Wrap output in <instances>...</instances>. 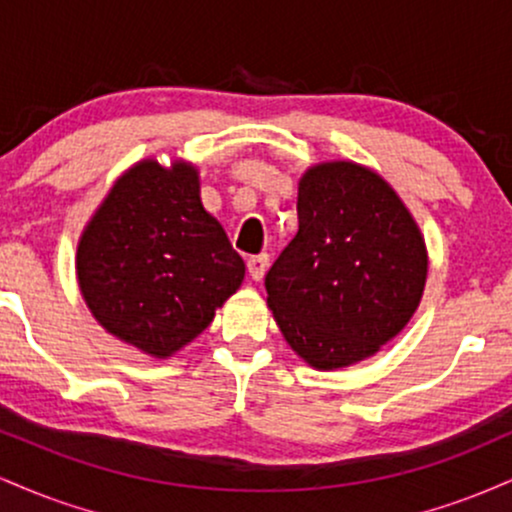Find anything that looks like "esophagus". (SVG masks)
<instances>
[{"label":"esophagus","mask_w":512,"mask_h":512,"mask_svg":"<svg viewBox=\"0 0 512 512\" xmlns=\"http://www.w3.org/2000/svg\"><path fill=\"white\" fill-rule=\"evenodd\" d=\"M267 267H269V255H255V257H250L248 260V274H250V279H255V281H260L262 276H264V272H267Z\"/></svg>","instance_id":"1"}]
</instances>
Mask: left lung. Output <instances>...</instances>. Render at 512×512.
<instances>
[{
	"mask_svg": "<svg viewBox=\"0 0 512 512\" xmlns=\"http://www.w3.org/2000/svg\"><path fill=\"white\" fill-rule=\"evenodd\" d=\"M298 233L269 269L267 305L315 370L375 356L407 327L426 289L424 233L395 187L354 161L298 180Z\"/></svg>",
	"mask_w": 512,
	"mask_h": 512,
	"instance_id": "8db88e82",
	"label": "left lung"
}]
</instances>
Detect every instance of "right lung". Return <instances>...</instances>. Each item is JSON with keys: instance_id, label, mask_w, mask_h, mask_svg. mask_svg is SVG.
Here are the masks:
<instances>
[{"instance_id": "right-lung-1", "label": "right lung", "mask_w": 512, "mask_h": 512, "mask_svg": "<svg viewBox=\"0 0 512 512\" xmlns=\"http://www.w3.org/2000/svg\"><path fill=\"white\" fill-rule=\"evenodd\" d=\"M195 163L127 168L76 245V281L105 332L168 358L197 339L240 289L243 257L204 209Z\"/></svg>"}]
</instances>
